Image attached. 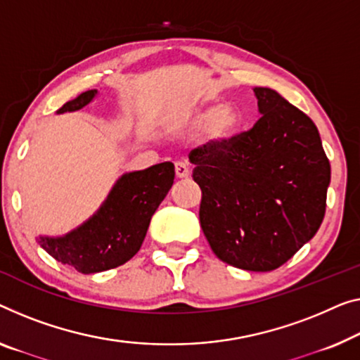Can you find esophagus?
<instances>
[{
	"mask_svg": "<svg viewBox=\"0 0 360 360\" xmlns=\"http://www.w3.org/2000/svg\"><path fill=\"white\" fill-rule=\"evenodd\" d=\"M174 171H176V178H178V179L189 178V174H191L189 165L184 163V162H176L174 163Z\"/></svg>",
	"mask_w": 360,
	"mask_h": 360,
	"instance_id": "34e87169",
	"label": "esophagus"
}]
</instances>
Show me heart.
<instances>
[{
    "label": "heart",
    "instance_id": "1",
    "mask_svg": "<svg viewBox=\"0 0 360 360\" xmlns=\"http://www.w3.org/2000/svg\"><path fill=\"white\" fill-rule=\"evenodd\" d=\"M192 121L203 122V132L208 141L219 142L231 137L238 131L243 122V116L233 105H202L192 112Z\"/></svg>",
    "mask_w": 360,
    "mask_h": 360
}]
</instances>
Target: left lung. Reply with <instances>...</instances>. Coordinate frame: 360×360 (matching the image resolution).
Wrapping results in <instances>:
<instances>
[{"mask_svg": "<svg viewBox=\"0 0 360 360\" xmlns=\"http://www.w3.org/2000/svg\"><path fill=\"white\" fill-rule=\"evenodd\" d=\"M249 131L189 153L202 191V231L219 260L271 271L319 231L330 162L314 121L275 90L255 87Z\"/></svg>", "mask_w": 360, "mask_h": 360, "instance_id": "1", "label": "left lung"}]
</instances>
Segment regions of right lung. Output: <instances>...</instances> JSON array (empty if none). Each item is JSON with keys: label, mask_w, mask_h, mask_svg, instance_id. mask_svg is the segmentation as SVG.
I'll list each match as a JSON object with an SVG mask.
<instances>
[{"label": "right lung", "mask_w": 360, "mask_h": 360, "mask_svg": "<svg viewBox=\"0 0 360 360\" xmlns=\"http://www.w3.org/2000/svg\"><path fill=\"white\" fill-rule=\"evenodd\" d=\"M95 95L96 90H87L64 103L58 112L84 108ZM173 181L174 165L171 162L122 174L89 221L63 238L40 236L39 244L53 259L84 275L124 265L141 249L150 219Z\"/></svg>", "instance_id": "obj_1"}]
</instances>
